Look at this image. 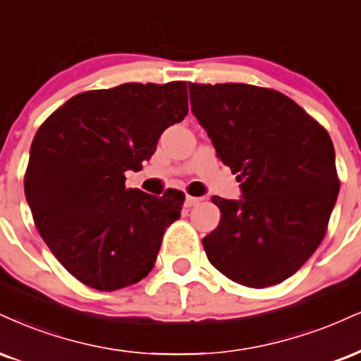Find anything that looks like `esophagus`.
Here are the masks:
<instances>
[{
	"label": "esophagus",
	"instance_id": "obj_1",
	"mask_svg": "<svg viewBox=\"0 0 361 361\" xmlns=\"http://www.w3.org/2000/svg\"><path fill=\"white\" fill-rule=\"evenodd\" d=\"M200 203V198H197V197H190V195H186V198H185V207H195V205H198Z\"/></svg>",
	"mask_w": 361,
	"mask_h": 361
}]
</instances>
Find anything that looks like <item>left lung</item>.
Returning a JSON list of instances; mask_svg holds the SVG:
<instances>
[{
  "mask_svg": "<svg viewBox=\"0 0 361 361\" xmlns=\"http://www.w3.org/2000/svg\"><path fill=\"white\" fill-rule=\"evenodd\" d=\"M192 112L242 198L214 197L220 224L207 257L249 288L286 281L326 233L340 180L331 137L284 94L249 84H190Z\"/></svg>",
  "mask_w": 361,
  "mask_h": 361,
  "instance_id": "obj_1",
  "label": "left lung"
}]
</instances>
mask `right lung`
Wrapping results in <instances>:
<instances>
[{"mask_svg": "<svg viewBox=\"0 0 361 361\" xmlns=\"http://www.w3.org/2000/svg\"><path fill=\"white\" fill-rule=\"evenodd\" d=\"M188 114L185 82L123 84L73 95L40 126L25 195L59 262L97 290L136 284L153 269L185 195L126 188L169 126Z\"/></svg>", "mask_w": 361, "mask_h": 361, "instance_id": "add662e5", "label": "right lung"}]
</instances>
